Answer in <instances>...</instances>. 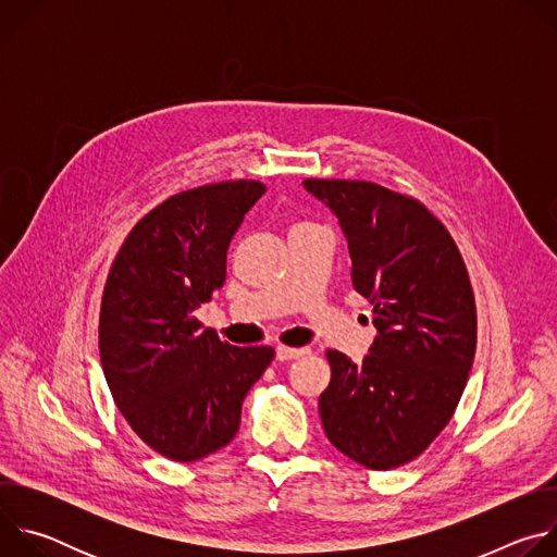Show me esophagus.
Masks as SVG:
<instances>
[{
  "instance_id": "1",
  "label": "esophagus",
  "mask_w": 557,
  "mask_h": 557,
  "mask_svg": "<svg viewBox=\"0 0 557 557\" xmlns=\"http://www.w3.org/2000/svg\"><path fill=\"white\" fill-rule=\"evenodd\" d=\"M310 348L308 346H301V348H290V346H277L275 355L280 361H293V359H299L304 355H308Z\"/></svg>"
}]
</instances>
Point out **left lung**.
<instances>
[{
    "mask_svg": "<svg viewBox=\"0 0 557 557\" xmlns=\"http://www.w3.org/2000/svg\"><path fill=\"white\" fill-rule=\"evenodd\" d=\"M339 220L376 337L357 366L329 350V441L368 469L410 462L449 423L475 352V301L449 231L419 200L366 181H304Z\"/></svg>",
    "mask_w": 557,
    "mask_h": 557,
    "instance_id": "obj_1",
    "label": "left lung"
}]
</instances>
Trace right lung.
I'll return each mask as SVG.
<instances>
[{"label": "right lung", "mask_w": 557, "mask_h": 557, "mask_svg": "<svg viewBox=\"0 0 557 557\" xmlns=\"http://www.w3.org/2000/svg\"><path fill=\"white\" fill-rule=\"evenodd\" d=\"M258 181L181 191L134 224L110 269L99 355L112 399L161 456L200 460L233 441L243 401L275 357L220 342L194 310L224 284L226 251Z\"/></svg>", "instance_id": "obj_1"}]
</instances>
